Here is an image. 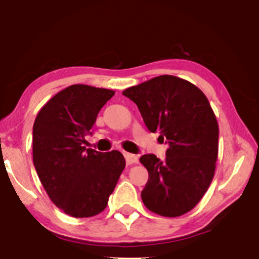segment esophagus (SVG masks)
<instances>
[{
	"instance_id": "obj_1",
	"label": "esophagus",
	"mask_w": 259,
	"mask_h": 259,
	"mask_svg": "<svg viewBox=\"0 0 259 259\" xmlns=\"http://www.w3.org/2000/svg\"><path fill=\"white\" fill-rule=\"evenodd\" d=\"M124 157H125V160H126V164H134V163H138V156L136 154H133V153H127L125 152L124 153Z\"/></svg>"
}]
</instances>
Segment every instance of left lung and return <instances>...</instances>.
<instances>
[{
  "instance_id": "8db88e82",
  "label": "left lung",
  "mask_w": 259,
  "mask_h": 259,
  "mask_svg": "<svg viewBox=\"0 0 259 259\" xmlns=\"http://www.w3.org/2000/svg\"><path fill=\"white\" fill-rule=\"evenodd\" d=\"M123 95L136 103L147 129L169 144L164 160L154 154L140 158L148 171L142 202L156 214H185L214 177L219 127L209 101L197 86L174 75L156 76Z\"/></svg>"
}]
</instances>
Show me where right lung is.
Returning a JSON list of instances; mask_svg holds the SVG:
<instances>
[{"mask_svg":"<svg viewBox=\"0 0 259 259\" xmlns=\"http://www.w3.org/2000/svg\"><path fill=\"white\" fill-rule=\"evenodd\" d=\"M115 92L75 84L56 94L32 126V160L44 189L65 214L89 218L102 212L125 159L119 151L86 148L100 109Z\"/></svg>","mask_w":259,"mask_h":259,"instance_id":"right-lung-1","label":"right lung"}]
</instances>
